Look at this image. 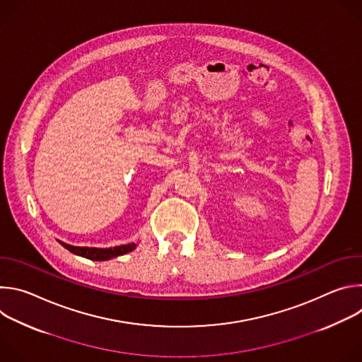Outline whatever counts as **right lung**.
<instances>
[{
    "instance_id": "1",
    "label": "right lung",
    "mask_w": 362,
    "mask_h": 362,
    "mask_svg": "<svg viewBox=\"0 0 362 362\" xmlns=\"http://www.w3.org/2000/svg\"><path fill=\"white\" fill-rule=\"evenodd\" d=\"M59 243H62L67 250H70L74 255L83 256L86 259L90 261H109L112 257L116 256H122L126 255L132 250L136 249V243H127V245H120V246H115V247H88V246H73L69 243H64L62 240H59Z\"/></svg>"
}]
</instances>
